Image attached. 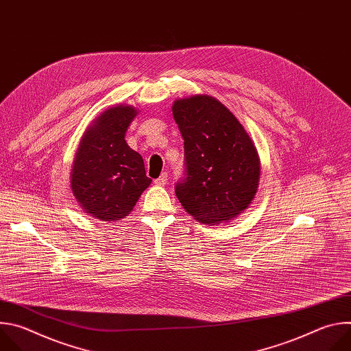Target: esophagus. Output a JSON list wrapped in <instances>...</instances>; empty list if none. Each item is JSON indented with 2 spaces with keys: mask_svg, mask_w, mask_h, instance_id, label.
I'll use <instances>...</instances> for the list:
<instances>
[{
  "mask_svg": "<svg viewBox=\"0 0 351 351\" xmlns=\"http://www.w3.org/2000/svg\"><path fill=\"white\" fill-rule=\"evenodd\" d=\"M167 182H168V173H165V172H164L158 179L154 180V183H156L157 186H165Z\"/></svg>",
  "mask_w": 351,
  "mask_h": 351,
  "instance_id": "obj_1",
  "label": "esophagus"
}]
</instances>
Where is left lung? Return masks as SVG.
<instances>
[{
	"label": "left lung",
	"instance_id": "left-lung-1",
	"mask_svg": "<svg viewBox=\"0 0 351 351\" xmlns=\"http://www.w3.org/2000/svg\"><path fill=\"white\" fill-rule=\"evenodd\" d=\"M173 119L184 140V176L176 197L197 222L219 225L240 215L257 193V148L237 118L217 98L176 99Z\"/></svg>",
	"mask_w": 351,
	"mask_h": 351
}]
</instances>
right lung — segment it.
<instances>
[{
	"label": "right lung",
	"mask_w": 351,
	"mask_h": 351,
	"mask_svg": "<svg viewBox=\"0 0 351 351\" xmlns=\"http://www.w3.org/2000/svg\"><path fill=\"white\" fill-rule=\"evenodd\" d=\"M137 110L117 106L106 110L84 132L71 172V189L82 210L101 221H119L136 206L152 183L144 162L125 133Z\"/></svg>",
	"instance_id": "add662e5"
}]
</instances>
